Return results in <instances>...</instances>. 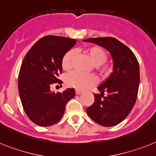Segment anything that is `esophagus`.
Wrapping results in <instances>:
<instances>
[{"label": "esophagus", "instance_id": "34e87169", "mask_svg": "<svg viewBox=\"0 0 156 156\" xmlns=\"http://www.w3.org/2000/svg\"><path fill=\"white\" fill-rule=\"evenodd\" d=\"M75 93H76L77 95L80 94V93H82V90H79V89H76V90H75Z\"/></svg>", "mask_w": 156, "mask_h": 156}]
</instances>
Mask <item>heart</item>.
Instances as JSON below:
<instances>
[{
	"label": "heart",
	"mask_w": 156,
	"mask_h": 156,
	"mask_svg": "<svg viewBox=\"0 0 156 156\" xmlns=\"http://www.w3.org/2000/svg\"><path fill=\"white\" fill-rule=\"evenodd\" d=\"M84 52L91 59L95 65H97V70L101 76H106L109 73V67L104 65L108 59V54L102 48L97 45L90 46L84 49ZM74 52L70 49L65 52L61 59V67L63 70L68 71L72 68ZM96 78L93 75H86L79 72H72L66 77V82L70 87L77 89H86L96 84Z\"/></svg>",
	"instance_id": "b5f03b06"
}]
</instances>
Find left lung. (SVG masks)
I'll return each mask as SVG.
<instances>
[{
  "instance_id": "1",
  "label": "left lung",
  "mask_w": 156,
  "mask_h": 156,
  "mask_svg": "<svg viewBox=\"0 0 156 156\" xmlns=\"http://www.w3.org/2000/svg\"><path fill=\"white\" fill-rule=\"evenodd\" d=\"M84 41L107 48L113 58V72L97 87L101 94H94V102L86 112L100 125L114 126L123 121L134 106L140 82L139 63L131 49L115 37H96Z\"/></svg>"
}]
</instances>
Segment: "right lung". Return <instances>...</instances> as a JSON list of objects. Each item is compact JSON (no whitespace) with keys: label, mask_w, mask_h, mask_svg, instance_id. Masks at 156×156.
<instances>
[{"label":"right lung","mask_w":156,"mask_h":156,"mask_svg":"<svg viewBox=\"0 0 156 156\" xmlns=\"http://www.w3.org/2000/svg\"><path fill=\"white\" fill-rule=\"evenodd\" d=\"M76 43L68 37L48 35L39 39L25 55L20 70L18 89L22 105L31 121L50 126L60 120L67 103L75 95L74 89L62 93L50 90L61 85V59Z\"/></svg>","instance_id":"right-lung-1"}]
</instances>
